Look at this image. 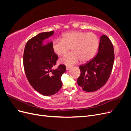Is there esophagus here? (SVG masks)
<instances>
[{
  "label": "esophagus",
  "instance_id": "esophagus-1",
  "mask_svg": "<svg viewBox=\"0 0 131 131\" xmlns=\"http://www.w3.org/2000/svg\"><path fill=\"white\" fill-rule=\"evenodd\" d=\"M70 67H68V66H67L66 67V70H68L69 69H70Z\"/></svg>",
  "mask_w": 131,
  "mask_h": 131
}]
</instances>
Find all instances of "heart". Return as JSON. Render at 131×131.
Returning <instances> with one entry per match:
<instances>
[{
	"mask_svg": "<svg viewBox=\"0 0 131 131\" xmlns=\"http://www.w3.org/2000/svg\"><path fill=\"white\" fill-rule=\"evenodd\" d=\"M99 39L96 34L81 31H73L63 34L62 40L55 39L52 42L53 52L59 56L66 54L70 48L72 52L59 59L62 64L73 65L78 62L90 61L96 54Z\"/></svg>",
	"mask_w": 131,
	"mask_h": 131,
	"instance_id": "obj_1",
	"label": "heart"
}]
</instances>
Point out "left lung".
<instances>
[{
  "instance_id": "left-lung-1",
  "label": "left lung",
  "mask_w": 131,
  "mask_h": 131,
  "mask_svg": "<svg viewBox=\"0 0 131 131\" xmlns=\"http://www.w3.org/2000/svg\"><path fill=\"white\" fill-rule=\"evenodd\" d=\"M114 61V47L109 38L102 35L96 56L79 66L80 75L77 82L86 92H93L101 88L108 81Z\"/></svg>"
}]
</instances>
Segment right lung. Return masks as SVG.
<instances>
[{
	"label": "right lung",
	"instance_id": "1",
	"mask_svg": "<svg viewBox=\"0 0 131 131\" xmlns=\"http://www.w3.org/2000/svg\"><path fill=\"white\" fill-rule=\"evenodd\" d=\"M54 31L42 32L28 41L23 53V66L26 77L32 88L45 96H52L62 86L61 78L66 70L64 65L56 68L58 56L48 39Z\"/></svg>",
	"mask_w": 131,
	"mask_h": 131
}]
</instances>
